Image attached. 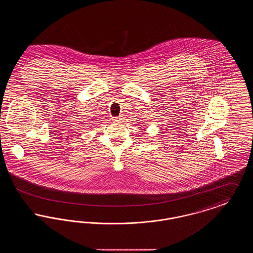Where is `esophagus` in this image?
Here are the masks:
<instances>
[{
    "mask_svg": "<svg viewBox=\"0 0 253 253\" xmlns=\"http://www.w3.org/2000/svg\"><path fill=\"white\" fill-rule=\"evenodd\" d=\"M120 120H121V118H120V117H118V118H114V121H120Z\"/></svg>",
    "mask_w": 253,
    "mask_h": 253,
    "instance_id": "obj_1",
    "label": "esophagus"
}]
</instances>
